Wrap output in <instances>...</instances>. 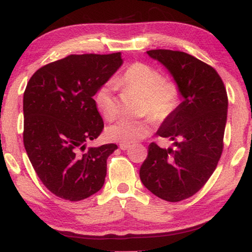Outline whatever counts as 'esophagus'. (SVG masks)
I'll list each match as a JSON object with an SVG mask.
<instances>
[{
  "mask_svg": "<svg viewBox=\"0 0 252 252\" xmlns=\"http://www.w3.org/2000/svg\"><path fill=\"white\" fill-rule=\"evenodd\" d=\"M129 147H130L129 144H125V143H120V144H119V148H120V149H122V150H127Z\"/></svg>",
  "mask_w": 252,
  "mask_h": 252,
  "instance_id": "obj_1",
  "label": "esophagus"
}]
</instances>
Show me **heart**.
<instances>
[{"label":"heart","mask_w":252,"mask_h":252,"mask_svg":"<svg viewBox=\"0 0 252 252\" xmlns=\"http://www.w3.org/2000/svg\"><path fill=\"white\" fill-rule=\"evenodd\" d=\"M118 84L143 95L141 113H149L157 122L167 119L180 104L181 93L177 82L164 79L159 71L148 64H132L119 78ZM115 91V85L104 84L94 96L98 112L108 120L116 118L118 112ZM151 130L153 126L149 119H120L106 127L105 135L113 142L132 144L147 137Z\"/></svg>","instance_id":"1"}]
</instances>
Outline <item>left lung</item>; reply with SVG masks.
<instances>
[{"mask_svg": "<svg viewBox=\"0 0 252 252\" xmlns=\"http://www.w3.org/2000/svg\"><path fill=\"white\" fill-rule=\"evenodd\" d=\"M147 54L170 71L184 99L157 130V135L172 141V147L150 143L140 179L157 197L180 202L195 195L218 165L228 98L218 72L204 62L178 50Z\"/></svg>", "mask_w": 252, "mask_h": 252, "instance_id": "8db88e82", "label": "left lung"}]
</instances>
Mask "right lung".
<instances>
[{
    "label": "right lung",
    "instance_id": "add662e5",
    "mask_svg": "<svg viewBox=\"0 0 252 252\" xmlns=\"http://www.w3.org/2000/svg\"><path fill=\"white\" fill-rule=\"evenodd\" d=\"M120 53L70 55L39 68L24 93V147L54 195L81 201L103 187L106 159L117 144L86 148L102 133L97 89L123 64Z\"/></svg>",
    "mask_w": 252,
    "mask_h": 252
}]
</instances>
